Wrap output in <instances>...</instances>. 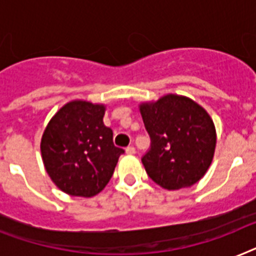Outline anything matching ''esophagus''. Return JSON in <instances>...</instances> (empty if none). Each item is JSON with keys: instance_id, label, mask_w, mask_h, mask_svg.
Wrapping results in <instances>:
<instances>
[{"instance_id": "esophagus-1", "label": "esophagus", "mask_w": 256, "mask_h": 256, "mask_svg": "<svg viewBox=\"0 0 256 256\" xmlns=\"http://www.w3.org/2000/svg\"><path fill=\"white\" fill-rule=\"evenodd\" d=\"M126 154H134L136 153V149H134V146H132V145H130V146H128L126 149Z\"/></svg>"}]
</instances>
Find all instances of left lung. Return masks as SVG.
<instances>
[{"mask_svg":"<svg viewBox=\"0 0 256 256\" xmlns=\"http://www.w3.org/2000/svg\"><path fill=\"white\" fill-rule=\"evenodd\" d=\"M150 148L142 156L152 180L166 190L190 187L213 160L216 130L210 116L191 99L168 94L140 106Z\"/></svg>","mask_w":256,"mask_h":256,"instance_id":"left-lung-1","label":"left lung"}]
</instances>
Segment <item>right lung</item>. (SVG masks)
Here are the masks:
<instances>
[{"mask_svg":"<svg viewBox=\"0 0 256 256\" xmlns=\"http://www.w3.org/2000/svg\"><path fill=\"white\" fill-rule=\"evenodd\" d=\"M104 106L85 100L65 104L42 137V157L54 184L72 196L92 198L102 191L124 150L103 123Z\"/></svg>","mask_w":256,"mask_h":256,"instance_id":"add662e5","label":"right lung"}]
</instances>
